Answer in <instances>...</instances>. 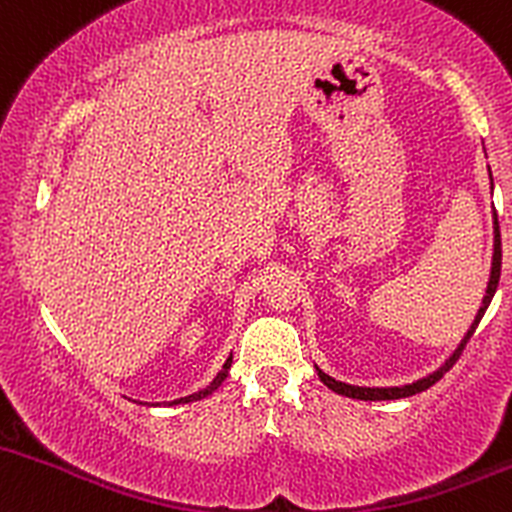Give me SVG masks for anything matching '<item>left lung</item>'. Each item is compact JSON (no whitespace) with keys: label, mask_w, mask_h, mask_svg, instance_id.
Returning <instances> with one entry per match:
<instances>
[{"label":"left lung","mask_w":512,"mask_h":512,"mask_svg":"<svg viewBox=\"0 0 512 512\" xmlns=\"http://www.w3.org/2000/svg\"><path fill=\"white\" fill-rule=\"evenodd\" d=\"M488 179H491V169H488ZM491 186H493V179H491ZM498 278H501V229H498V215H496V210H493V258H491V273H488L486 295H484V300H481V307H479V312H476L472 326H469L467 333H464V338H462V341H459V346L452 350L450 358H447L445 363L438 367V370H433V372H430V375L421 377V380H416V382H411V384H399V387H358V384H348V382H341V380H333L331 375H326V372L321 370V367H317L319 380L324 382L329 389H333V392H336V394L350 396V399H360V401L404 399V396H413V394L423 392V389L433 387V384L438 382L440 377L445 375V372L457 363L459 355H462L464 346H467V341H469V338H472V333L476 331V326H479V321H481V317H484L488 304H491L493 295H496Z\"/></svg>","instance_id":"1"}]
</instances>
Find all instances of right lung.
<instances>
[{
    "label": "right lung",
    "mask_w": 512,
    "mask_h": 512,
    "mask_svg": "<svg viewBox=\"0 0 512 512\" xmlns=\"http://www.w3.org/2000/svg\"><path fill=\"white\" fill-rule=\"evenodd\" d=\"M229 367H232V355H229V358L225 360V365H222V370L217 372L215 377H212V382L208 384V387H203V389H198V392L195 394H188V396H183V399H174V401H164V404H152V406H176V404H188V401H200V399H205V396H210L212 392H215L217 387H220L222 382L227 380V372H229Z\"/></svg>",
    "instance_id": "add662e5"
}]
</instances>
